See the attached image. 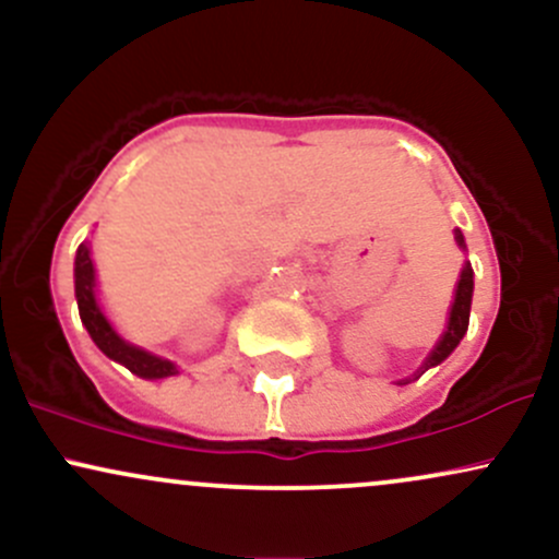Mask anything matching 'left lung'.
<instances>
[{
  "label": "left lung",
  "instance_id": "left-lung-1",
  "mask_svg": "<svg viewBox=\"0 0 559 559\" xmlns=\"http://www.w3.org/2000/svg\"><path fill=\"white\" fill-rule=\"evenodd\" d=\"M454 239H457L460 247H465L463 234H460V230H454ZM471 299H473V267H471V262H467V265L463 267V275H460V281H457V292H454V305H452V312H449V325H447L444 336L439 338V344L433 346V352L428 355V360L423 362L420 373H426L428 368H433V365L447 360V357L452 355L454 346L460 344V338L465 336L467 320H471Z\"/></svg>",
  "mask_w": 559,
  "mask_h": 559
}]
</instances>
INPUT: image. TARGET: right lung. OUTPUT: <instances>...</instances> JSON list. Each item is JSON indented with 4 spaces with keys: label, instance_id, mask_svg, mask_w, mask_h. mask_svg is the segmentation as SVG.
<instances>
[{
    "label": "right lung",
    "instance_id": "1",
    "mask_svg": "<svg viewBox=\"0 0 559 559\" xmlns=\"http://www.w3.org/2000/svg\"><path fill=\"white\" fill-rule=\"evenodd\" d=\"M75 299H79V312H81L83 325H86L88 336L94 338V344L99 346L107 357H112L115 362L126 365L131 373H136L141 378H165V376L178 373L173 362L123 342V338L115 333L112 325L107 323V318L102 316L99 305H96V297H94V265H92V254H88L86 243H81L79 254H75Z\"/></svg>",
    "mask_w": 559,
    "mask_h": 559
}]
</instances>
